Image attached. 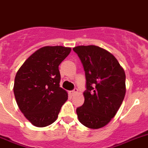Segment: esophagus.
Returning <instances> with one entry per match:
<instances>
[{
	"label": "esophagus",
	"instance_id": "esophagus-1",
	"mask_svg": "<svg viewBox=\"0 0 148 148\" xmlns=\"http://www.w3.org/2000/svg\"><path fill=\"white\" fill-rule=\"evenodd\" d=\"M77 92H78V89H77L76 88H74V90H73L72 91H70V95H71L72 96H74V95H75Z\"/></svg>",
	"mask_w": 148,
	"mask_h": 148
}]
</instances>
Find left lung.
<instances>
[{"instance_id": "8db88e82", "label": "left lung", "mask_w": 148, "mask_h": 148, "mask_svg": "<svg viewBox=\"0 0 148 148\" xmlns=\"http://www.w3.org/2000/svg\"><path fill=\"white\" fill-rule=\"evenodd\" d=\"M82 63L86 79L85 102L76 109L79 122L100 129L114 117L125 95V74L113 54L95 45L73 48Z\"/></svg>"}]
</instances>
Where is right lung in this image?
<instances>
[{"label": "right lung", "instance_id": "1", "mask_svg": "<svg viewBox=\"0 0 148 148\" xmlns=\"http://www.w3.org/2000/svg\"><path fill=\"white\" fill-rule=\"evenodd\" d=\"M70 51L71 48L62 46L41 47L16 73L13 92L17 105L35 126L53 123L68 99L67 92L60 86L59 65Z\"/></svg>", "mask_w": 148, "mask_h": 148}]
</instances>
